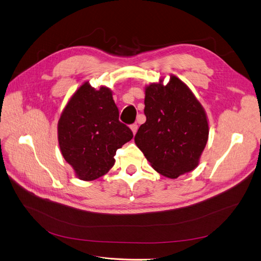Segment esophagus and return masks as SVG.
<instances>
[{
    "instance_id": "obj_1",
    "label": "esophagus",
    "mask_w": 261,
    "mask_h": 261,
    "mask_svg": "<svg viewBox=\"0 0 261 261\" xmlns=\"http://www.w3.org/2000/svg\"><path fill=\"white\" fill-rule=\"evenodd\" d=\"M138 124L137 123H133V124H131V126H130V129L132 130V132H133V134H135V133H137V131H138Z\"/></svg>"
}]
</instances>
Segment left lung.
Segmentation results:
<instances>
[{
  "label": "left lung",
  "mask_w": 261,
  "mask_h": 261,
  "mask_svg": "<svg viewBox=\"0 0 261 261\" xmlns=\"http://www.w3.org/2000/svg\"><path fill=\"white\" fill-rule=\"evenodd\" d=\"M146 122L135 134V144L154 171L178 178L198 165L209 126L206 112L191 89L175 75L145 88Z\"/></svg>",
  "instance_id": "left-lung-1"
}]
</instances>
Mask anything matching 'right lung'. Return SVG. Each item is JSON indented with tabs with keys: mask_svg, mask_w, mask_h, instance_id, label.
Wrapping results in <instances>:
<instances>
[{
	"mask_svg": "<svg viewBox=\"0 0 261 261\" xmlns=\"http://www.w3.org/2000/svg\"><path fill=\"white\" fill-rule=\"evenodd\" d=\"M118 118L106 86L95 89L85 82L68 101L58 123V138L64 159L80 179L92 181L107 174L115 163L116 150L133 138Z\"/></svg>",
	"mask_w": 261,
	"mask_h": 261,
	"instance_id": "obj_1",
	"label": "right lung"
}]
</instances>
